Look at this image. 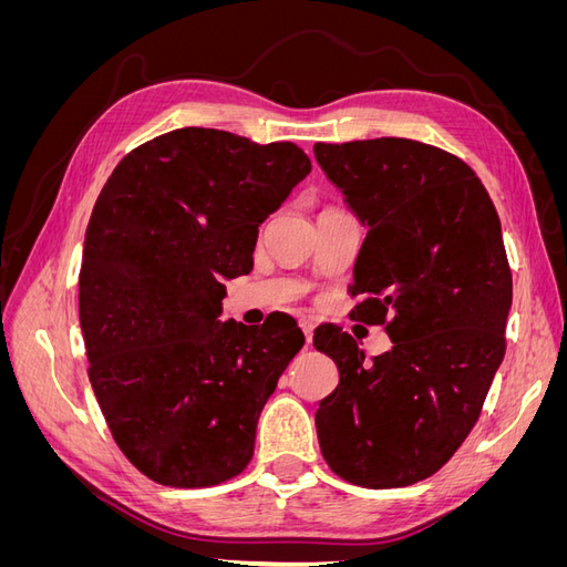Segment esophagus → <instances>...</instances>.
Here are the masks:
<instances>
[{
    "label": "esophagus",
    "instance_id": "esophagus-1",
    "mask_svg": "<svg viewBox=\"0 0 567 567\" xmlns=\"http://www.w3.org/2000/svg\"><path fill=\"white\" fill-rule=\"evenodd\" d=\"M300 329H302V333H305V342H307V348L312 346V338H315V323H312V319H300Z\"/></svg>",
    "mask_w": 567,
    "mask_h": 567
}]
</instances>
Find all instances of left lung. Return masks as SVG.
<instances>
[{
  "label": "left lung",
  "mask_w": 567,
  "mask_h": 567,
  "mask_svg": "<svg viewBox=\"0 0 567 567\" xmlns=\"http://www.w3.org/2000/svg\"><path fill=\"white\" fill-rule=\"evenodd\" d=\"M315 158L369 234L352 317L385 323L392 350L364 362L333 326L315 348L338 364L317 435L333 473L371 489L437 473L468 437L506 352L513 279L483 182L447 151L398 136L315 144Z\"/></svg>",
  "instance_id": "left-lung-1"
}]
</instances>
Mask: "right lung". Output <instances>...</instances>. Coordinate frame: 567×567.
<instances>
[{
  "label": "right lung",
  "instance_id": "add662e5",
  "mask_svg": "<svg viewBox=\"0 0 567 567\" xmlns=\"http://www.w3.org/2000/svg\"><path fill=\"white\" fill-rule=\"evenodd\" d=\"M312 163L290 142L182 127L134 148L84 234L80 326L90 383L123 454L167 487L241 473L260 411L305 336L293 319L221 321L225 281Z\"/></svg>",
  "mask_w": 567,
  "mask_h": 567
}]
</instances>
